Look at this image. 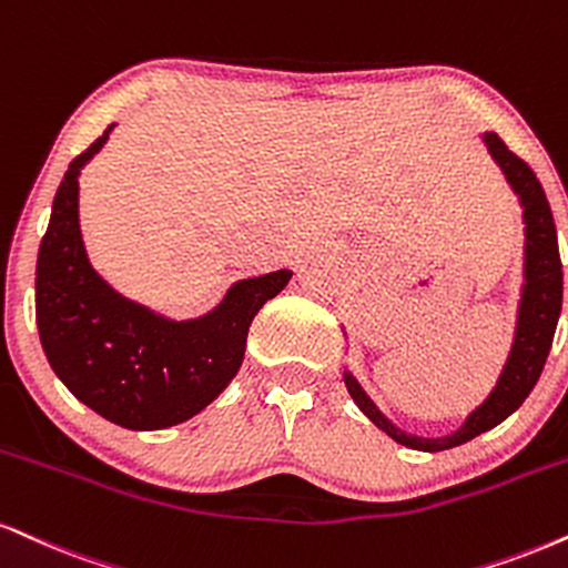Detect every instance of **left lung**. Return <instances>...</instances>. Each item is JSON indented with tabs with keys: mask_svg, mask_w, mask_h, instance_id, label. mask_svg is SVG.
I'll list each match as a JSON object with an SVG mask.
<instances>
[{
	"mask_svg": "<svg viewBox=\"0 0 568 568\" xmlns=\"http://www.w3.org/2000/svg\"><path fill=\"white\" fill-rule=\"evenodd\" d=\"M484 145L489 155L495 159L500 172L508 180L510 190L518 195V203L524 209V285H521V302H518L516 333L514 346H510L508 359L497 378V386L481 402L474 413L463 420L460 428L444 436H415L402 432L392 420L375 407V402L365 394L359 381L349 371H344V384L349 388L352 399L357 402L362 413L371 418L381 432H386L396 444H405L409 449H423V453H442V449L460 447L479 436L489 428L500 426V423L514 415L524 405L526 396L539 381L545 359H548L552 336H556L558 317H561L564 302V270L561 254H558V235L556 222H552V211L545 190L526 163L510 153L508 145L495 132L481 134Z\"/></svg>",
	"mask_w": 568,
	"mask_h": 568,
	"instance_id": "1",
	"label": "left lung"
}]
</instances>
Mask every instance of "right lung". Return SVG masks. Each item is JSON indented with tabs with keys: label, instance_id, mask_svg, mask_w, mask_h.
Instances as JSON below:
<instances>
[{
	"label": "right lung",
	"instance_id": "right-lung-1",
	"mask_svg": "<svg viewBox=\"0 0 568 568\" xmlns=\"http://www.w3.org/2000/svg\"><path fill=\"white\" fill-rule=\"evenodd\" d=\"M113 126L71 161L54 193L37 258V325L50 367L79 402L115 426L155 432L190 420L227 388L256 312L293 272L237 280L195 320L121 296L89 264L79 224V174Z\"/></svg>",
	"mask_w": 568,
	"mask_h": 568
}]
</instances>
